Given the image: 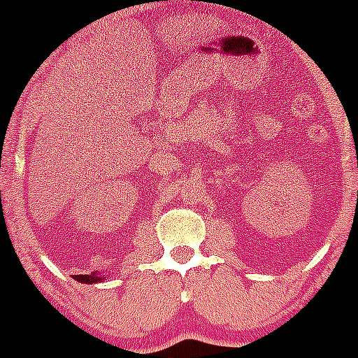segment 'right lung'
Masks as SVG:
<instances>
[{"label": "right lung", "mask_w": 358, "mask_h": 358, "mask_svg": "<svg viewBox=\"0 0 358 358\" xmlns=\"http://www.w3.org/2000/svg\"><path fill=\"white\" fill-rule=\"evenodd\" d=\"M107 277H103L102 273L99 272H93L90 273V275H76V280L81 284H96V282H103Z\"/></svg>", "instance_id": "obj_1"}]
</instances>
